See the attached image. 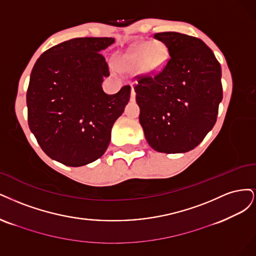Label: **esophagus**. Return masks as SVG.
Segmentation results:
<instances>
[{
    "mask_svg": "<svg viewBox=\"0 0 256 256\" xmlns=\"http://www.w3.org/2000/svg\"><path fill=\"white\" fill-rule=\"evenodd\" d=\"M135 98H136V92H135V90H134V87L132 86V94H130V101H135Z\"/></svg>",
    "mask_w": 256,
    "mask_h": 256,
    "instance_id": "1",
    "label": "esophagus"
}]
</instances>
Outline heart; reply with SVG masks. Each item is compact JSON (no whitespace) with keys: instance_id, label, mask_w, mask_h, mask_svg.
<instances>
[{"instance_id":"obj_1","label":"heart","mask_w":256,"mask_h":256,"mask_svg":"<svg viewBox=\"0 0 256 256\" xmlns=\"http://www.w3.org/2000/svg\"><path fill=\"white\" fill-rule=\"evenodd\" d=\"M168 60V48L160 42H142L133 51L120 56L119 64L124 70H138L142 68L146 72H158Z\"/></svg>"}]
</instances>
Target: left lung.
Here are the masks:
<instances>
[{
	"label": "left lung",
	"instance_id": "8db88e82",
	"mask_svg": "<svg viewBox=\"0 0 256 256\" xmlns=\"http://www.w3.org/2000/svg\"><path fill=\"white\" fill-rule=\"evenodd\" d=\"M153 37L167 46L170 58L158 74L138 78L139 122L152 149L185 153L215 126L222 100L221 67L199 38L176 32Z\"/></svg>",
	"mask_w": 256,
	"mask_h": 256
}]
</instances>
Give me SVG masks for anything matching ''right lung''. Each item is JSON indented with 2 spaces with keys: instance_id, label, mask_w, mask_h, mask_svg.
Instances as JSON below:
<instances>
[{
  "instance_id": "add662e5",
  "label": "right lung",
  "mask_w": 256,
  "mask_h": 256,
  "mask_svg": "<svg viewBox=\"0 0 256 256\" xmlns=\"http://www.w3.org/2000/svg\"><path fill=\"white\" fill-rule=\"evenodd\" d=\"M114 42L112 37L64 41L46 50L32 70L30 130L48 158L66 166H85L101 158L130 101V86L114 94L102 88L110 70L100 52Z\"/></svg>"
}]
</instances>
